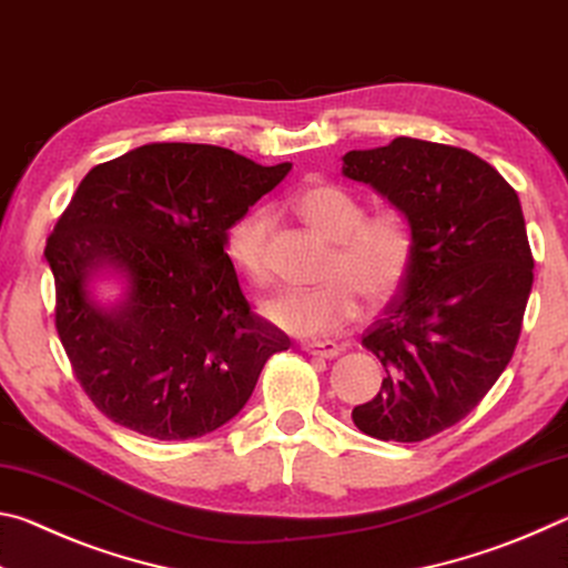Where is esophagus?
Here are the masks:
<instances>
[{"label": "esophagus", "mask_w": 568, "mask_h": 568, "mask_svg": "<svg viewBox=\"0 0 568 568\" xmlns=\"http://www.w3.org/2000/svg\"><path fill=\"white\" fill-rule=\"evenodd\" d=\"M301 348L311 355H318V358H335L341 353V345L333 341H305Z\"/></svg>", "instance_id": "1"}]
</instances>
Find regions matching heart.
<instances>
[{
    "label": "heart",
    "instance_id": "b5f03b06",
    "mask_svg": "<svg viewBox=\"0 0 568 568\" xmlns=\"http://www.w3.org/2000/svg\"><path fill=\"white\" fill-rule=\"evenodd\" d=\"M293 213L307 227L331 240L333 250L315 287L283 291L263 303L265 321L297 338H321L343 331L358 318V291L365 301L381 303L398 291L413 263V230L398 210L365 215L363 200L338 182L318 180L295 190ZM267 237L271 213L250 207L225 233V257L240 277L261 287L267 283Z\"/></svg>",
    "mask_w": 568,
    "mask_h": 568
}]
</instances>
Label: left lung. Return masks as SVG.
Masks as SVG:
<instances>
[{
    "mask_svg": "<svg viewBox=\"0 0 568 568\" xmlns=\"http://www.w3.org/2000/svg\"><path fill=\"white\" fill-rule=\"evenodd\" d=\"M343 175L386 197L416 240L398 295L363 333L386 378L353 423L416 444L466 418L516 351L534 283L521 203L474 152L413 138L345 152Z\"/></svg>",
    "mask_w": 568,
    "mask_h": 568,
    "instance_id": "1",
    "label": "left lung"
}]
</instances>
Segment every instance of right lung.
Returning <instances> with one entry per match:
<instances>
[{"mask_svg": "<svg viewBox=\"0 0 568 568\" xmlns=\"http://www.w3.org/2000/svg\"><path fill=\"white\" fill-rule=\"evenodd\" d=\"M291 162L263 168L215 145L152 142L92 168L47 237L54 323L72 371L110 420L158 440L205 436L237 416L283 331L250 311L225 233ZM118 272V306L89 281Z\"/></svg>", "mask_w": 568, "mask_h": 568, "instance_id": "obj_1", "label": "right lung"}]
</instances>
